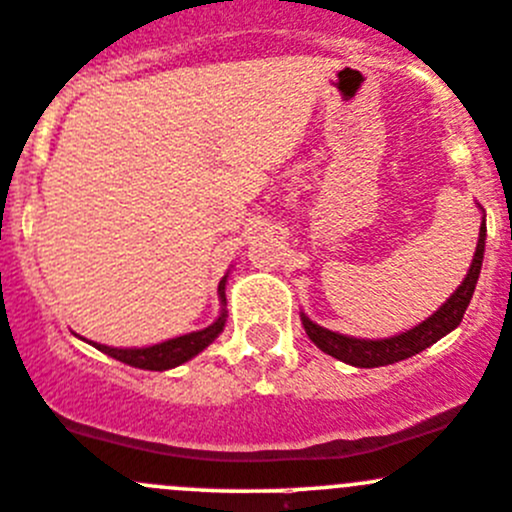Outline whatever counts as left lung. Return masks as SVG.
I'll return each instance as SVG.
<instances>
[{"instance_id": "obj_1", "label": "left lung", "mask_w": 512, "mask_h": 512, "mask_svg": "<svg viewBox=\"0 0 512 512\" xmlns=\"http://www.w3.org/2000/svg\"><path fill=\"white\" fill-rule=\"evenodd\" d=\"M483 252H485V217L483 225H480V237L478 247H475L473 262H470V270L465 275V280L460 282L458 290L445 300V305H440L438 312L423 320L420 325H415L413 330H405L400 335L385 337V340H360V337L340 335V332H332L327 327H320L317 322H312L310 317L302 312V327H305L307 337L320 347L327 355L337 357V360L347 362V365L355 367H382L393 365V362L405 360V357H413L418 352H423L425 347H430L433 342H438L440 337H445L448 332H453L455 327L463 320L465 310L470 305V297H473L475 285H478L480 267H483Z\"/></svg>"}]
</instances>
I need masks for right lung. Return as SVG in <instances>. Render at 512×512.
<instances>
[{
    "instance_id": "1",
    "label": "right lung",
    "mask_w": 512,
    "mask_h": 512,
    "mask_svg": "<svg viewBox=\"0 0 512 512\" xmlns=\"http://www.w3.org/2000/svg\"><path fill=\"white\" fill-rule=\"evenodd\" d=\"M225 282L227 275L220 280V287H217V295H220L222 302V312L212 325H207L205 330L197 332H187V335L172 337V340L160 342V345H150V347H109V345H97L92 342L97 350H102L104 355L114 357V360L124 362V365L140 367V370H170V367L182 365V362L192 360L197 352L205 350L210 342H215V337L225 330Z\"/></svg>"
}]
</instances>
